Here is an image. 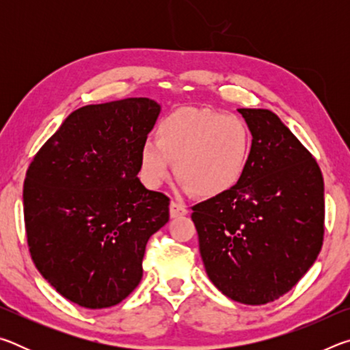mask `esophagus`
Listing matches in <instances>:
<instances>
[{
	"mask_svg": "<svg viewBox=\"0 0 350 350\" xmlns=\"http://www.w3.org/2000/svg\"><path fill=\"white\" fill-rule=\"evenodd\" d=\"M188 210L183 206L182 204L176 202V200H171L170 204V216L171 217H179V216H185Z\"/></svg>",
	"mask_w": 350,
	"mask_h": 350,
	"instance_id": "esophagus-1",
	"label": "esophagus"
}]
</instances>
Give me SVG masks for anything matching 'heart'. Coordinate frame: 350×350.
Returning a JSON list of instances; mask_svg holds the SVG:
<instances>
[{
    "label": "heart",
    "instance_id": "1",
    "mask_svg": "<svg viewBox=\"0 0 350 350\" xmlns=\"http://www.w3.org/2000/svg\"><path fill=\"white\" fill-rule=\"evenodd\" d=\"M252 150V134L238 116L210 109L183 108L165 117L156 140L140 146V179L159 188L176 176L198 198H216L232 189L244 174Z\"/></svg>",
    "mask_w": 350,
    "mask_h": 350
}]
</instances>
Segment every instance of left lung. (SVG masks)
<instances>
[{
	"mask_svg": "<svg viewBox=\"0 0 350 350\" xmlns=\"http://www.w3.org/2000/svg\"><path fill=\"white\" fill-rule=\"evenodd\" d=\"M253 135L244 174L191 206L206 275L242 304L275 301L321 250L324 182L318 163L269 109H238Z\"/></svg>",
	"mask_w": 350,
	"mask_h": 350,
	"instance_id": "obj_1",
	"label": "left lung"
}]
</instances>
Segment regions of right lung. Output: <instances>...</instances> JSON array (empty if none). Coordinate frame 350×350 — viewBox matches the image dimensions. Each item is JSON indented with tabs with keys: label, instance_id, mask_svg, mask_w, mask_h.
<instances>
[{
	"label": "right lung",
	"instance_id": "1",
	"mask_svg": "<svg viewBox=\"0 0 350 350\" xmlns=\"http://www.w3.org/2000/svg\"><path fill=\"white\" fill-rule=\"evenodd\" d=\"M159 112L146 97L83 106L27 168L23 202L35 267L86 309L116 306L139 286L146 242L170 219V198L137 177Z\"/></svg>",
	"mask_w": 350,
	"mask_h": 350
}]
</instances>
